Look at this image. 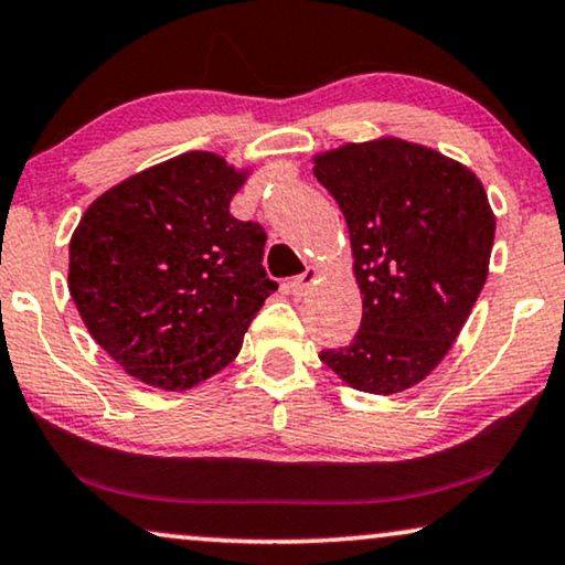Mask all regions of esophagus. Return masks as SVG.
Masks as SVG:
<instances>
[{
	"label": "esophagus",
	"instance_id": "34e87169",
	"mask_svg": "<svg viewBox=\"0 0 565 565\" xmlns=\"http://www.w3.org/2000/svg\"><path fill=\"white\" fill-rule=\"evenodd\" d=\"M312 281H315V268H307L305 274H299V276L291 278V281H289V291H291V295H295V297H302L305 291L310 289Z\"/></svg>",
	"mask_w": 565,
	"mask_h": 565
}]
</instances>
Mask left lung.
Wrapping results in <instances>:
<instances>
[{
    "mask_svg": "<svg viewBox=\"0 0 565 565\" xmlns=\"http://www.w3.org/2000/svg\"><path fill=\"white\" fill-rule=\"evenodd\" d=\"M315 178L349 224L359 333L320 361L351 387L403 393L447 356L483 289L495 220L460 162L401 139L345 145Z\"/></svg>",
    "mask_w": 565,
    "mask_h": 565,
    "instance_id": "8db88e82",
    "label": "left lung"
}]
</instances>
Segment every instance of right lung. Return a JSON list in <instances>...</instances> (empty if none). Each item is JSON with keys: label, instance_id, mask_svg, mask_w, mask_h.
I'll return each instance as SVG.
<instances>
[{"label": "right lung", "instance_id": "right-lung-1", "mask_svg": "<svg viewBox=\"0 0 565 565\" xmlns=\"http://www.w3.org/2000/svg\"><path fill=\"white\" fill-rule=\"evenodd\" d=\"M243 172L188 152L105 191L70 243V295L89 335L131 377L188 390L230 364L276 291L266 230L230 201Z\"/></svg>", "mask_w": 565, "mask_h": 565}]
</instances>
